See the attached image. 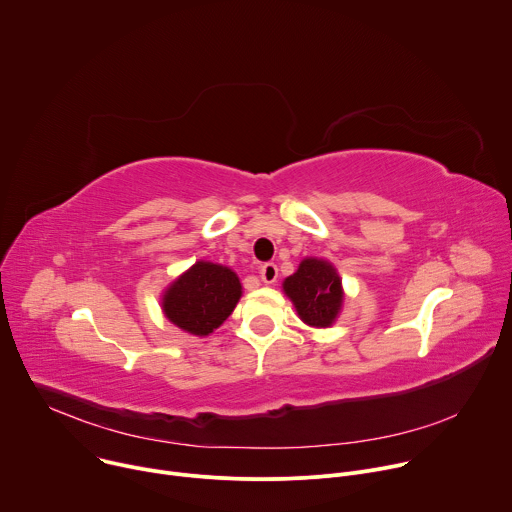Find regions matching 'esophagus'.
<instances>
[{
    "instance_id": "34e87169",
    "label": "esophagus",
    "mask_w": 512,
    "mask_h": 512,
    "mask_svg": "<svg viewBox=\"0 0 512 512\" xmlns=\"http://www.w3.org/2000/svg\"><path fill=\"white\" fill-rule=\"evenodd\" d=\"M259 273H261V281L263 283H275V279H277V265L275 263H263L259 267Z\"/></svg>"
}]
</instances>
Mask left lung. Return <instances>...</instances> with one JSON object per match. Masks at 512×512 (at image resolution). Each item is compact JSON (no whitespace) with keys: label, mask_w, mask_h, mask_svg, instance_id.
I'll return each instance as SVG.
<instances>
[{"label":"left lung","mask_w":512,"mask_h":512,"mask_svg":"<svg viewBox=\"0 0 512 512\" xmlns=\"http://www.w3.org/2000/svg\"><path fill=\"white\" fill-rule=\"evenodd\" d=\"M300 318L316 328H328L340 312L342 287L336 269L322 259H304L294 275L283 281Z\"/></svg>","instance_id":"1"}]
</instances>
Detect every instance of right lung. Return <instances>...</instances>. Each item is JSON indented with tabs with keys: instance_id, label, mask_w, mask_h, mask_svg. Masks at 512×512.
Masks as SVG:
<instances>
[{
	"instance_id": "add662e5",
	"label": "right lung",
	"mask_w": 512,
	"mask_h": 512,
	"mask_svg": "<svg viewBox=\"0 0 512 512\" xmlns=\"http://www.w3.org/2000/svg\"><path fill=\"white\" fill-rule=\"evenodd\" d=\"M241 298V281L229 267L198 261L166 291L162 308L178 328L206 336L221 326Z\"/></svg>"
}]
</instances>
